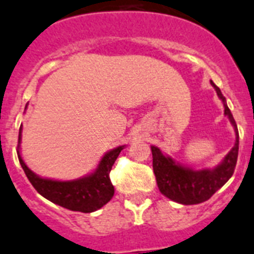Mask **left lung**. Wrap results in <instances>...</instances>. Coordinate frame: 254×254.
I'll use <instances>...</instances> for the list:
<instances>
[{
    "label": "left lung",
    "mask_w": 254,
    "mask_h": 254,
    "mask_svg": "<svg viewBox=\"0 0 254 254\" xmlns=\"http://www.w3.org/2000/svg\"><path fill=\"white\" fill-rule=\"evenodd\" d=\"M216 94L224 104V115L230 119L236 133L235 146L228 152L224 160L214 170L193 171L187 167H181L174 160L164 156L159 148L151 146L152 168L156 177V184L160 193L167 198L183 205H195L205 202L223 187L234 175L239 154V131L234 116L226 104V98L220 92L219 87L211 80Z\"/></svg>",
    "instance_id": "1"
}]
</instances>
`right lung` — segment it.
Segmentation results:
<instances>
[{"mask_svg": "<svg viewBox=\"0 0 254 254\" xmlns=\"http://www.w3.org/2000/svg\"><path fill=\"white\" fill-rule=\"evenodd\" d=\"M20 130L22 127L19 129L18 143H20ZM123 148L124 146H119L107 152L94 174L73 181L41 179L26 166L19 151H18V158H19L20 166L23 168L27 179L38 190L39 194L56 205L63 206L71 211L92 213L111 201L115 194V188L109 179V172L112 170V166Z\"/></svg>", "mask_w": 254, "mask_h": 254, "instance_id": "1", "label": "right lung"}]
</instances>
